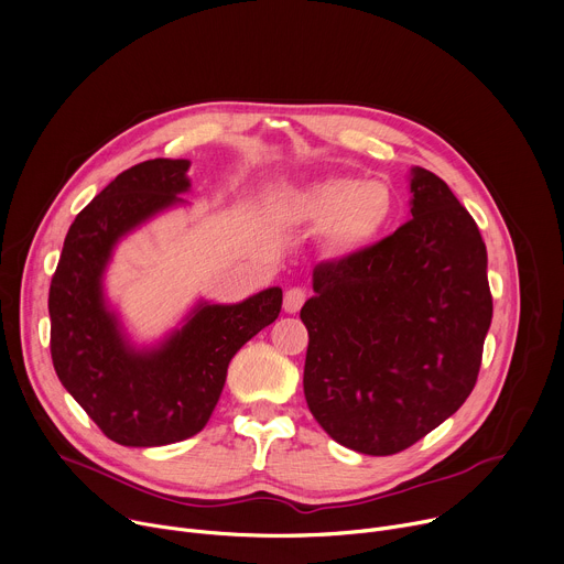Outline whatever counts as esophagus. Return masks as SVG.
Returning <instances> with one entry per match:
<instances>
[{
    "mask_svg": "<svg viewBox=\"0 0 564 564\" xmlns=\"http://www.w3.org/2000/svg\"><path fill=\"white\" fill-rule=\"evenodd\" d=\"M303 301H305V290H301V288H290V290L285 292V299H283V311L290 313V315H294V313L301 311Z\"/></svg>",
    "mask_w": 564,
    "mask_h": 564,
    "instance_id": "obj_1",
    "label": "esophagus"
}]
</instances>
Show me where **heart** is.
<instances>
[{
  "label": "heart",
  "mask_w": 564,
  "mask_h": 564,
  "mask_svg": "<svg viewBox=\"0 0 564 564\" xmlns=\"http://www.w3.org/2000/svg\"><path fill=\"white\" fill-rule=\"evenodd\" d=\"M294 216L324 227V242L335 256L371 247L395 212L393 191L384 182L357 177H324L303 186L292 199Z\"/></svg>",
  "instance_id": "1"
}]
</instances>
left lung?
I'll return each mask as SVG.
<instances>
[{
	"mask_svg": "<svg viewBox=\"0 0 564 564\" xmlns=\"http://www.w3.org/2000/svg\"><path fill=\"white\" fill-rule=\"evenodd\" d=\"M412 220L319 263L303 393L339 445L387 456L449 419L475 389L492 319L488 253L449 186L414 166Z\"/></svg>",
	"mask_w": 564,
	"mask_h": 564,
	"instance_id": "obj_1",
	"label": "left lung"
}]
</instances>
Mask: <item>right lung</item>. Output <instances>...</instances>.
<instances>
[{"mask_svg": "<svg viewBox=\"0 0 564 564\" xmlns=\"http://www.w3.org/2000/svg\"><path fill=\"white\" fill-rule=\"evenodd\" d=\"M188 160H148L117 175L72 223L48 288L51 360L108 438L128 447L184 441L209 423L231 357L270 326L283 303L268 288L240 303L199 301L184 324L137 348L104 292L117 242L177 207Z\"/></svg>", "mask_w": 564, "mask_h": 564, "instance_id": "add662e5", "label": "right lung"}]
</instances>
